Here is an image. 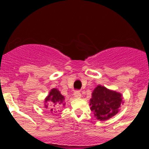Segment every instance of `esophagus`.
<instances>
[{"label":"esophagus","mask_w":149,"mask_h":149,"mask_svg":"<svg viewBox=\"0 0 149 149\" xmlns=\"http://www.w3.org/2000/svg\"><path fill=\"white\" fill-rule=\"evenodd\" d=\"M74 97H75V98H81V93H80V91H78V90L74 91Z\"/></svg>","instance_id":"obj_1"}]
</instances>
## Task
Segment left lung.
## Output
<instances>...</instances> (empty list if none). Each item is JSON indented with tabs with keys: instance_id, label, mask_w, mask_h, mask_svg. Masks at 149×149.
Wrapping results in <instances>:
<instances>
[{
	"instance_id": "8db88e82",
	"label": "left lung",
	"mask_w": 149,
	"mask_h": 149,
	"mask_svg": "<svg viewBox=\"0 0 149 149\" xmlns=\"http://www.w3.org/2000/svg\"><path fill=\"white\" fill-rule=\"evenodd\" d=\"M122 103L120 93L109 90L104 86H98L92 94L91 110L94 112L97 119L104 121L115 116L119 112Z\"/></svg>"
}]
</instances>
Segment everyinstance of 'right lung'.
<instances>
[{
	"instance_id": "obj_1",
	"label": "right lung",
	"mask_w": 149,
	"mask_h": 149,
	"mask_svg": "<svg viewBox=\"0 0 149 149\" xmlns=\"http://www.w3.org/2000/svg\"><path fill=\"white\" fill-rule=\"evenodd\" d=\"M64 96L60 94V91L58 90L57 89H52L51 91L49 93V95H48V97L46 98L45 99V104L49 101L50 104H51V106H53L51 107V112H54L55 113L56 111V109L58 107L62 106H65V104L63 103V101H64ZM45 107L47 108L48 107V105L45 104Z\"/></svg>"
}]
</instances>
